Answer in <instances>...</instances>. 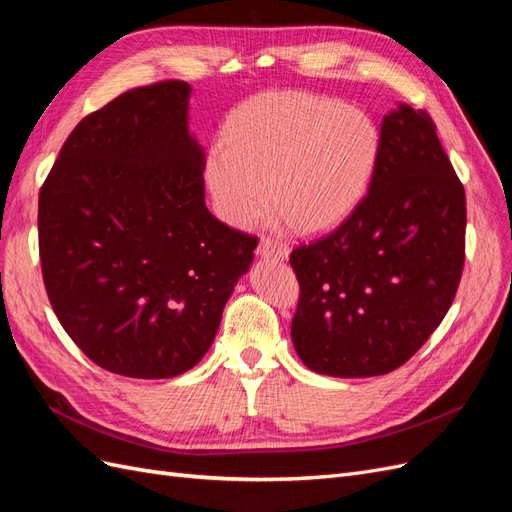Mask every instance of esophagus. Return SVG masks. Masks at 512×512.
Wrapping results in <instances>:
<instances>
[{
  "label": "esophagus",
  "instance_id": "esophagus-1",
  "mask_svg": "<svg viewBox=\"0 0 512 512\" xmlns=\"http://www.w3.org/2000/svg\"><path fill=\"white\" fill-rule=\"evenodd\" d=\"M258 256L262 258H275V260H286L288 258V245L282 241H275L269 237H262L258 243Z\"/></svg>",
  "mask_w": 512,
  "mask_h": 512
}]
</instances>
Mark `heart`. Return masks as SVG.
Segmentation results:
<instances>
[{"label": "heart", "mask_w": 512, "mask_h": 512, "mask_svg": "<svg viewBox=\"0 0 512 512\" xmlns=\"http://www.w3.org/2000/svg\"><path fill=\"white\" fill-rule=\"evenodd\" d=\"M380 132L363 111L303 91H277L237 108L207 158L213 203L232 226L271 207L303 235L344 224L363 203Z\"/></svg>", "instance_id": "b5f03b06"}]
</instances>
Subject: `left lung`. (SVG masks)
Listing matches in <instances>:
<instances>
[{
    "label": "left lung",
    "mask_w": 512,
    "mask_h": 512,
    "mask_svg": "<svg viewBox=\"0 0 512 512\" xmlns=\"http://www.w3.org/2000/svg\"><path fill=\"white\" fill-rule=\"evenodd\" d=\"M466 252V192L425 111L380 126L369 192L331 235L290 254L301 299L292 344L316 374L382 376L421 348L451 307Z\"/></svg>",
    "instance_id": "8db88e82"
}]
</instances>
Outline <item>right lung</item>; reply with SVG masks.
<instances>
[{"instance_id": "1", "label": "right lung", "mask_w": 512, "mask_h": 512, "mask_svg": "<svg viewBox=\"0 0 512 512\" xmlns=\"http://www.w3.org/2000/svg\"><path fill=\"white\" fill-rule=\"evenodd\" d=\"M192 87L130 89L72 130L38 200L46 294L91 361L175 378L211 348L256 237L205 205Z\"/></svg>"}]
</instances>
